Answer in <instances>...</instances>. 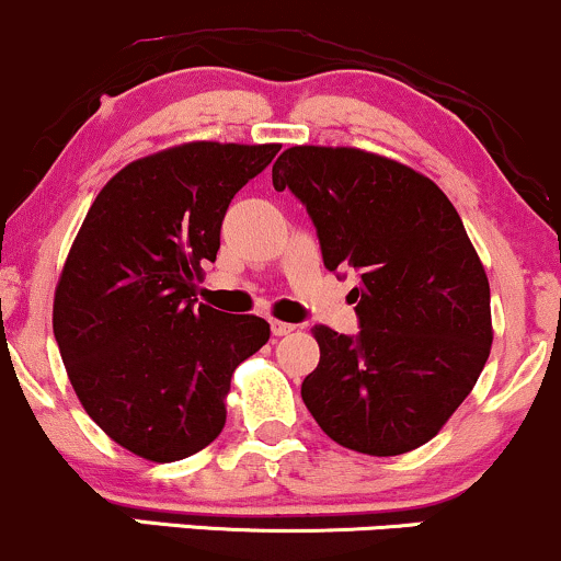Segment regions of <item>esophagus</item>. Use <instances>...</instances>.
<instances>
[{"label": "esophagus", "instance_id": "34e87169", "mask_svg": "<svg viewBox=\"0 0 561 561\" xmlns=\"http://www.w3.org/2000/svg\"><path fill=\"white\" fill-rule=\"evenodd\" d=\"M293 330H295V324H287V321L272 319V334H276V337H282V334H289Z\"/></svg>", "mask_w": 561, "mask_h": 561}]
</instances>
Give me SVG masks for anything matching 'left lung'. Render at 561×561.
I'll return each instance as SVG.
<instances>
[{
  "mask_svg": "<svg viewBox=\"0 0 561 561\" xmlns=\"http://www.w3.org/2000/svg\"><path fill=\"white\" fill-rule=\"evenodd\" d=\"M274 190H293L324 266L356 268V337L313 327L319 366L302 403L343 448L398 456L465 403L491 356V285L465 224L424 173L358 147H289Z\"/></svg>",
  "mask_w": 561,
  "mask_h": 561,
  "instance_id": "left-lung-1",
  "label": "left lung"
}]
</instances>
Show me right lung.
<instances>
[{
    "label": "right lung",
    "mask_w": 561,
    "mask_h": 561,
    "mask_svg": "<svg viewBox=\"0 0 561 561\" xmlns=\"http://www.w3.org/2000/svg\"><path fill=\"white\" fill-rule=\"evenodd\" d=\"M282 145L184 141L100 190L55 287L53 330L76 396L118 446L179 461L221 435L231 375L268 321L199 302L231 197Z\"/></svg>",
    "instance_id": "right-lung-1"
}]
</instances>
